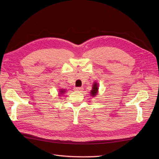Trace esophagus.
Returning <instances> with one entry per match:
<instances>
[{
  "label": "esophagus",
  "mask_w": 159,
  "mask_h": 159,
  "mask_svg": "<svg viewBox=\"0 0 159 159\" xmlns=\"http://www.w3.org/2000/svg\"><path fill=\"white\" fill-rule=\"evenodd\" d=\"M74 90L78 91V92H80V91L83 90V87H75Z\"/></svg>",
  "instance_id": "obj_1"
}]
</instances>
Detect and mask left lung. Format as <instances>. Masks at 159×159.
<instances>
[{
  "instance_id": "obj_1",
  "label": "left lung",
  "mask_w": 159,
  "mask_h": 159,
  "mask_svg": "<svg viewBox=\"0 0 159 159\" xmlns=\"http://www.w3.org/2000/svg\"><path fill=\"white\" fill-rule=\"evenodd\" d=\"M98 84L96 83H94V84L93 85L92 90L91 91V92H90L92 96H93V97L95 96L98 93Z\"/></svg>"
}]
</instances>
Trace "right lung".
<instances>
[{"instance_id": "1", "label": "right lung", "mask_w": 159, "mask_h": 159, "mask_svg": "<svg viewBox=\"0 0 159 159\" xmlns=\"http://www.w3.org/2000/svg\"><path fill=\"white\" fill-rule=\"evenodd\" d=\"M59 92H60V93L61 94H62V93H63L64 92H65V90H63V89H61V91H59Z\"/></svg>"}]
</instances>
